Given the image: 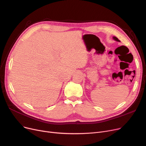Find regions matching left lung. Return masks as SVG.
I'll return each mask as SVG.
<instances>
[{"label": "left lung", "instance_id": "8db88e82", "mask_svg": "<svg viewBox=\"0 0 146 146\" xmlns=\"http://www.w3.org/2000/svg\"><path fill=\"white\" fill-rule=\"evenodd\" d=\"M113 39L114 40L117 41H118V42H119V41H120L118 39V38H117L116 36H113Z\"/></svg>", "mask_w": 146, "mask_h": 146}]
</instances>
